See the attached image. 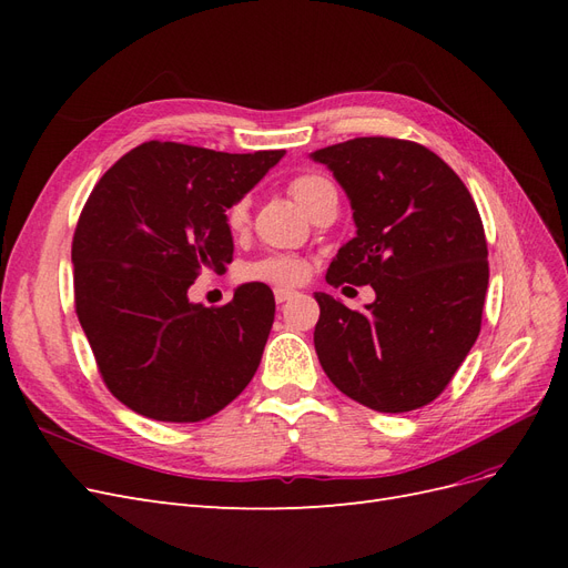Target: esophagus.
<instances>
[{
    "label": "esophagus",
    "instance_id": "34e87169",
    "mask_svg": "<svg viewBox=\"0 0 568 568\" xmlns=\"http://www.w3.org/2000/svg\"><path fill=\"white\" fill-rule=\"evenodd\" d=\"M296 296H298L296 291H291V288H274V301H277L280 305L291 301V298H296Z\"/></svg>",
    "mask_w": 568,
    "mask_h": 568
}]
</instances>
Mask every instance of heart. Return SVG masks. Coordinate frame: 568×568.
I'll return each mask as SVG.
<instances>
[{
  "mask_svg": "<svg viewBox=\"0 0 568 568\" xmlns=\"http://www.w3.org/2000/svg\"><path fill=\"white\" fill-rule=\"evenodd\" d=\"M334 184L322 178V175H298L288 182V194L294 196V201L301 205L305 213L313 211V205L320 201V196L332 189ZM227 227L230 232H242L248 222V201L239 199L230 205L227 211ZM242 274L246 280L255 282H267V284H280V286H294L305 280L307 274V263L298 255H288V253H274L267 257H261V261L248 263Z\"/></svg>",
  "mask_w": 568,
  "mask_h": 568,
  "instance_id": "obj_1",
  "label": "heart"
}]
</instances>
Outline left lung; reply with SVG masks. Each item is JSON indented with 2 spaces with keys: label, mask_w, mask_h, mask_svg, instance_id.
Masks as SVG:
<instances>
[{
  "label": "left lung",
  "mask_w": 568,
  "mask_h": 568,
  "mask_svg": "<svg viewBox=\"0 0 568 568\" xmlns=\"http://www.w3.org/2000/svg\"><path fill=\"white\" fill-rule=\"evenodd\" d=\"M351 199L355 236L326 282L374 288L351 311L317 291L315 351L332 384L376 412L424 407L450 384L480 332L488 244L469 189L434 151L357 136L311 153Z\"/></svg>",
  "instance_id": "1"
}]
</instances>
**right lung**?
<instances>
[{
	"mask_svg": "<svg viewBox=\"0 0 568 568\" xmlns=\"http://www.w3.org/2000/svg\"><path fill=\"white\" fill-rule=\"evenodd\" d=\"M282 156L146 142L92 189L71 251L75 313L101 379L136 415L209 419L253 379L274 322L272 291L242 284L220 307L186 291L201 272L227 270V209Z\"/></svg>",
	"mask_w": 568,
	"mask_h": 568,
	"instance_id": "1",
	"label": "right lung"
}]
</instances>
